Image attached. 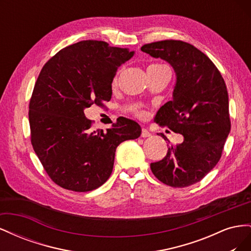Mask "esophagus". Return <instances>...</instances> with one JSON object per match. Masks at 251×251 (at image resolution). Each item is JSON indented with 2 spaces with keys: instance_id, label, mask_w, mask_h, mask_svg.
<instances>
[{
  "instance_id": "obj_1",
  "label": "esophagus",
  "mask_w": 251,
  "mask_h": 251,
  "mask_svg": "<svg viewBox=\"0 0 251 251\" xmlns=\"http://www.w3.org/2000/svg\"><path fill=\"white\" fill-rule=\"evenodd\" d=\"M151 134L147 130V128H142L141 130V137L142 138H147V137H151Z\"/></svg>"
}]
</instances>
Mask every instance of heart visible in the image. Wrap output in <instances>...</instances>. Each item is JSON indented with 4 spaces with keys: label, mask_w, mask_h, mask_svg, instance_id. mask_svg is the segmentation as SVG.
<instances>
[{
    "label": "heart",
    "mask_w": 251,
    "mask_h": 251,
    "mask_svg": "<svg viewBox=\"0 0 251 251\" xmlns=\"http://www.w3.org/2000/svg\"><path fill=\"white\" fill-rule=\"evenodd\" d=\"M149 68H168V67L164 65H161V64H153V65H151ZM116 85H117V76H115V78L113 79V87H115ZM135 114L140 118H143L144 116H146V113L142 111H139V110H136Z\"/></svg>",
    "instance_id": "1"
}]
</instances>
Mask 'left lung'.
<instances>
[{"label": "left lung", "mask_w": 251, "mask_h": 251, "mask_svg": "<svg viewBox=\"0 0 251 251\" xmlns=\"http://www.w3.org/2000/svg\"><path fill=\"white\" fill-rule=\"evenodd\" d=\"M141 51L166 60L176 72L173 100L159 109L155 121L184 137L170 146L162 160L151 163V170L172 187L195 184L217 165L230 132L225 81L215 64L188 43L159 41L143 45Z\"/></svg>", "instance_id": "left-lung-1"}]
</instances>
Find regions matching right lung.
<instances>
[{"label":"right lung","instance_id":"obj_1","mask_svg":"<svg viewBox=\"0 0 251 251\" xmlns=\"http://www.w3.org/2000/svg\"><path fill=\"white\" fill-rule=\"evenodd\" d=\"M133 55L127 48L89 40L62 49L44 65L29 102L31 144L60 187L85 193L101 186L111 176L116 148L140 136V126L125 117L107 131H93L83 113L111 100L117 69Z\"/></svg>","mask_w":251,"mask_h":251}]
</instances>
